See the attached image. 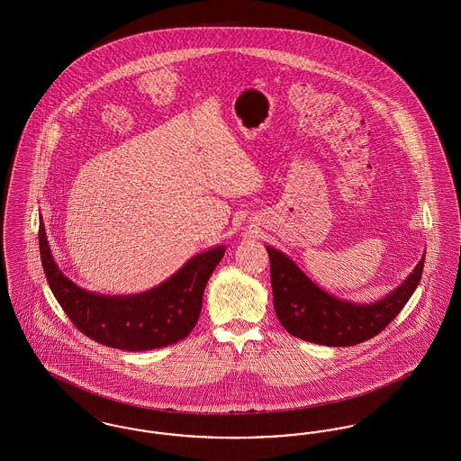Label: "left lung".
<instances>
[{"instance_id":"1","label":"left lung","mask_w":461,"mask_h":461,"mask_svg":"<svg viewBox=\"0 0 461 461\" xmlns=\"http://www.w3.org/2000/svg\"><path fill=\"white\" fill-rule=\"evenodd\" d=\"M266 250L271 263L273 304L282 327L294 337L331 348L356 346L385 329L413 295L425 263L423 256L406 282L385 299L357 306L314 285L285 254L271 247Z\"/></svg>"}]
</instances>
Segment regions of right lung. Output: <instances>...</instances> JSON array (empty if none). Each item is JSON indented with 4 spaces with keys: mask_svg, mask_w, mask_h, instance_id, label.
Wrapping results in <instances>:
<instances>
[{
    "mask_svg": "<svg viewBox=\"0 0 461 461\" xmlns=\"http://www.w3.org/2000/svg\"><path fill=\"white\" fill-rule=\"evenodd\" d=\"M40 252L48 285L76 329L113 349L149 351L176 344L197 325L203 290L224 247L198 254L162 285L130 297L89 294L72 284L53 261L43 222Z\"/></svg>",
    "mask_w": 461,
    "mask_h": 461,
    "instance_id": "right-lung-1",
    "label": "right lung"
}]
</instances>
